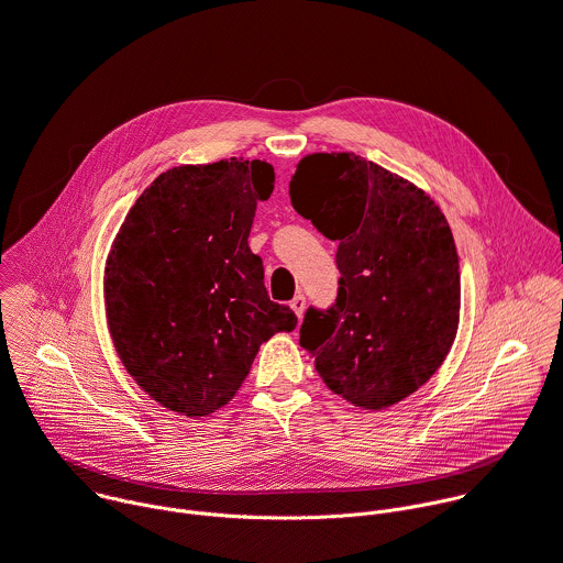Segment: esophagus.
Here are the masks:
<instances>
[{
    "label": "esophagus",
    "instance_id": "34e87169",
    "mask_svg": "<svg viewBox=\"0 0 563 563\" xmlns=\"http://www.w3.org/2000/svg\"><path fill=\"white\" fill-rule=\"evenodd\" d=\"M290 308L295 310V314L301 319V314H303V308H306V297L299 292V295H295L292 297V301H290Z\"/></svg>",
    "mask_w": 563,
    "mask_h": 563
}]
</instances>
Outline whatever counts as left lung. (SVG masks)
<instances>
[{"mask_svg": "<svg viewBox=\"0 0 563 563\" xmlns=\"http://www.w3.org/2000/svg\"><path fill=\"white\" fill-rule=\"evenodd\" d=\"M290 202L339 242L336 299L306 310L301 347L356 407L407 398L442 365L457 330L460 264L444 216L424 191L354 154L306 156Z\"/></svg>", "mask_w": 563, "mask_h": 563, "instance_id": "obj_1", "label": "left lung"}]
</instances>
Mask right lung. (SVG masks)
<instances>
[{
  "mask_svg": "<svg viewBox=\"0 0 563 563\" xmlns=\"http://www.w3.org/2000/svg\"><path fill=\"white\" fill-rule=\"evenodd\" d=\"M264 161L185 165L161 174L130 209L106 266L114 347L134 380L189 418L227 405L260 345L297 325L264 286L249 246L273 194Z\"/></svg>",
  "mask_w": 563,
  "mask_h": 563,
  "instance_id": "right-lung-1",
  "label": "right lung"
}]
</instances>
